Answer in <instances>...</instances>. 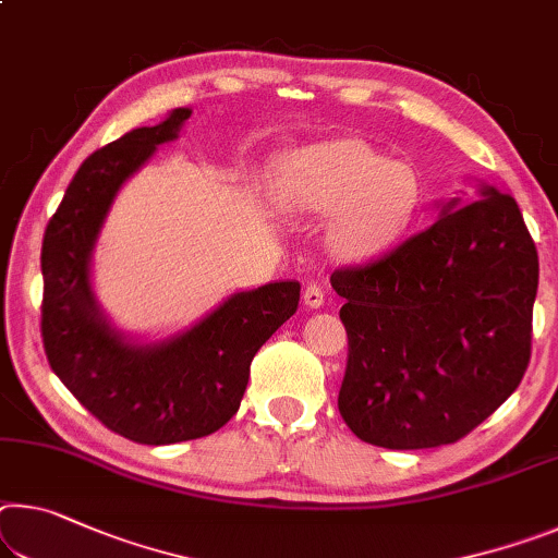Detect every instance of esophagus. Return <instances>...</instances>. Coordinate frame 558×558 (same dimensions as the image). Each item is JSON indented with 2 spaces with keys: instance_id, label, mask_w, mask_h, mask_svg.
<instances>
[{
  "instance_id": "1",
  "label": "esophagus",
  "mask_w": 558,
  "mask_h": 558,
  "mask_svg": "<svg viewBox=\"0 0 558 558\" xmlns=\"http://www.w3.org/2000/svg\"><path fill=\"white\" fill-rule=\"evenodd\" d=\"M303 303H305L307 307H313V311H317V307H320V305L325 303V290H323L320 282H311V286L305 288Z\"/></svg>"
}]
</instances>
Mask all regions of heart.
Wrapping results in <instances>:
<instances>
[{
    "mask_svg": "<svg viewBox=\"0 0 558 558\" xmlns=\"http://www.w3.org/2000/svg\"><path fill=\"white\" fill-rule=\"evenodd\" d=\"M278 203L290 214L335 216L332 243L344 258H369L410 231L422 208V183L355 138L298 151L282 168Z\"/></svg>",
    "mask_w": 558,
    "mask_h": 558,
    "instance_id": "obj_1",
    "label": "heart"
}]
</instances>
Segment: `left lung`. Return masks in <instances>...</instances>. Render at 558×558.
Returning a JSON list of instances; mask_svg holds the SVG:
<instances>
[{"mask_svg": "<svg viewBox=\"0 0 558 558\" xmlns=\"http://www.w3.org/2000/svg\"><path fill=\"white\" fill-rule=\"evenodd\" d=\"M348 330L338 407L385 449L454 445L517 390L532 357L538 255L509 193L447 203L390 253L330 276Z\"/></svg>", "mask_w": 558, "mask_h": 558, "instance_id": "left-lung-1", "label": "left lung"}]
</instances>
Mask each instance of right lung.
Segmentation results:
<instances>
[{
	"instance_id": "1",
	"label": "right lung",
	"mask_w": 558,
	"mask_h": 558,
	"mask_svg": "<svg viewBox=\"0 0 558 558\" xmlns=\"http://www.w3.org/2000/svg\"><path fill=\"white\" fill-rule=\"evenodd\" d=\"M189 109L111 141L78 166L41 243V340L51 369L96 420L138 445L214 435L241 407L251 362L298 311L300 282L235 293L189 332L131 344L104 320L88 258L121 183L173 141Z\"/></svg>"
}]
</instances>
